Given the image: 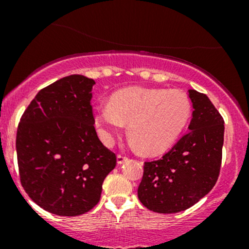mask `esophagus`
Returning a JSON list of instances; mask_svg holds the SVG:
<instances>
[{
    "instance_id": "1",
    "label": "esophagus",
    "mask_w": 249,
    "mask_h": 249,
    "mask_svg": "<svg viewBox=\"0 0 249 249\" xmlns=\"http://www.w3.org/2000/svg\"><path fill=\"white\" fill-rule=\"evenodd\" d=\"M126 160H127V157L124 156V154H118V156H117V162H118L119 165L123 164V162Z\"/></svg>"
}]
</instances>
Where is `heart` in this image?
Listing matches in <instances>:
<instances>
[{
    "mask_svg": "<svg viewBox=\"0 0 249 249\" xmlns=\"http://www.w3.org/2000/svg\"><path fill=\"white\" fill-rule=\"evenodd\" d=\"M190 99L184 92L166 89L131 87L117 91L108 104L95 107L102 139L112 142V132L128 122L131 142L145 153H158L170 146L186 126Z\"/></svg>",
    "mask_w": 249,
    "mask_h": 249,
    "instance_id": "obj_1",
    "label": "heart"
}]
</instances>
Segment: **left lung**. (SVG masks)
<instances>
[{"mask_svg":"<svg viewBox=\"0 0 249 249\" xmlns=\"http://www.w3.org/2000/svg\"><path fill=\"white\" fill-rule=\"evenodd\" d=\"M193 105L190 131L153 161L144 162L138 198L157 213H178L204 198L215 185L224 145V118L204 93L188 90Z\"/></svg>","mask_w":249,"mask_h":249,"instance_id":"obj_1","label":"left lung"}]
</instances>
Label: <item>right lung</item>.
Segmentation results:
<instances>
[{
	"instance_id": "obj_1",
	"label": "right lung",
	"mask_w": 249,
	"mask_h": 249,
	"mask_svg": "<svg viewBox=\"0 0 249 249\" xmlns=\"http://www.w3.org/2000/svg\"><path fill=\"white\" fill-rule=\"evenodd\" d=\"M95 81L71 75L42 89L21 117L16 136L19 180L34 201L62 216L98 204L104 179L116 167L112 151L93 126Z\"/></svg>"
}]
</instances>
